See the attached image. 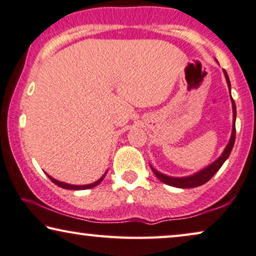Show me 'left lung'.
<instances>
[{
	"instance_id": "1",
	"label": "left lung",
	"mask_w": 256,
	"mask_h": 256,
	"mask_svg": "<svg viewBox=\"0 0 256 256\" xmlns=\"http://www.w3.org/2000/svg\"><path fill=\"white\" fill-rule=\"evenodd\" d=\"M224 72V75H225V78H226V82H228V91H230V94H231V83H230V78L228 76V72ZM231 102H232V110H233V126H232V134L231 137H230V140L228 143V146H225V149L223 151V154H222L220 157H218L216 160L214 162H211L210 165L206 166L201 171L196 172L194 174H192V176H166V174H162L160 172H158L157 170H154L152 166H151V170H152V172L154 173V176L158 178L159 180L162 181V182H164L166 184H168V186H172V187H176V188H194V187H198V186H202V184H204L206 182H208V181L211 179L214 176V173H216L218 170L222 168V165L224 164L225 160L228 158L230 154H231L232 151V148L234 146V140H236V104L234 100H233L232 97H231Z\"/></svg>"
}]
</instances>
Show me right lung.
Masks as SVG:
<instances>
[{"instance_id": "1", "label": "right lung", "mask_w": 256, "mask_h": 256, "mask_svg": "<svg viewBox=\"0 0 256 256\" xmlns=\"http://www.w3.org/2000/svg\"><path fill=\"white\" fill-rule=\"evenodd\" d=\"M106 173H107V171L104 173V176L100 178V179L99 180H97L96 181V182H94V184H83V186H78V184H66V182H62V181H58V180H56V179H54L53 176H48V178H50V181L52 182H54L55 184H56V186H58V187H61V188H64V190H90V188H94V187H96L97 186V184H99L102 181V179L104 178H105V176H106Z\"/></svg>"}]
</instances>
